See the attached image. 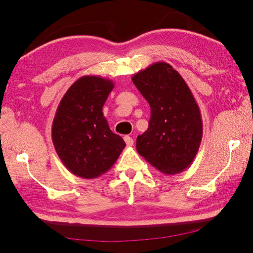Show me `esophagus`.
Instances as JSON below:
<instances>
[{
  "mask_svg": "<svg viewBox=\"0 0 253 253\" xmlns=\"http://www.w3.org/2000/svg\"><path fill=\"white\" fill-rule=\"evenodd\" d=\"M124 140H125L127 146H132V145H134V140H132L130 136H125V137H124Z\"/></svg>",
  "mask_w": 253,
  "mask_h": 253,
  "instance_id": "34e87169",
  "label": "esophagus"
}]
</instances>
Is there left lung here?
Returning <instances> with one entry per match:
<instances>
[{
  "instance_id": "obj_1",
  "label": "left lung",
  "mask_w": 253,
  "mask_h": 253,
  "mask_svg": "<svg viewBox=\"0 0 253 253\" xmlns=\"http://www.w3.org/2000/svg\"><path fill=\"white\" fill-rule=\"evenodd\" d=\"M131 80L151 106L147 130L137 136V152L163 174L183 172L194 161L203 135L193 93L168 62L153 63Z\"/></svg>"
}]
</instances>
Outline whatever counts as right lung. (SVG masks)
Wrapping results in <instances>:
<instances>
[{
	"label": "right lung",
	"instance_id": "1",
	"mask_svg": "<svg viewBox=\"0 0 253 253\" xmlns=\"http://www.w3.org/2000/svg\"><path fill=\"white\" fill-rule=\"evenodd\" d=\"M115 87L99 76L80 77L55 111L52 142L67 169L76 176L96 178L116 163L126 144L110 130L102 107Z\"/></svg>",
	"mask_w": 253,
	"mask_h": 253
}]
</instances>
